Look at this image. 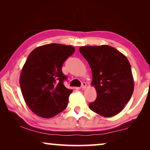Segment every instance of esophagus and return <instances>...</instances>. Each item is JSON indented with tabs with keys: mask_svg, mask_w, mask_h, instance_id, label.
Returning <instances> with one entry per match:
<instances>
[{
	"mask_svg": "<svg viewBox=\"0 0 150 150\" xmlns=\"http://www.w3.org/2000/svg\"><path fill=\"white\" fill-rule=\"evenodd\" d=\"M86 87H87V84H86V83H85V82H83V83H82V85H81L82 89H85Z\"/></svg>",
	"mask_w": 150,
	"mask_h": 150,
	"instance_id": "obj_1",
	"label": "esophagus"
}]
</instances>
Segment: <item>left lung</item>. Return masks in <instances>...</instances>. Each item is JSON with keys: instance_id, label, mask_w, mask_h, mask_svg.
<instances>
[{"instance_id": "1", "label": "left lung", "mask_w": 150, "mask_h": 150, "mask_svg": "<svg viewBox=\"0 0 150 150\" xmlns=\"http://www.w3.org/2000/svg\"><path fill=\"white\" fill-rule=\"evenodd\" d=\"M79 51L90 65L91 85L97 92V98L89 104V108L105 117L116 115L124 109L134 91L128 59L108 45L82 46Z\"/></svg>"}]
</instances>
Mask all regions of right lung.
<instances>
[{
	"label": "right lung",
	"mask_w": 150,
	"mask_h": 150,
	"mask_svg": "<svg viewBox=\"0 0 150 150\" xmlns=\"http://www.w3.org/2000/svg\"><path fill=\"white\" fill-rule=\"evenodd\" d=\"M75 52L71 46L43 45L28 55L22 69L20 89L28 108L43 118L52 117L67 107L72 89L63 85L65 60Z\"/></svg>",
	"instance_id": "1"
}]
</instances>
